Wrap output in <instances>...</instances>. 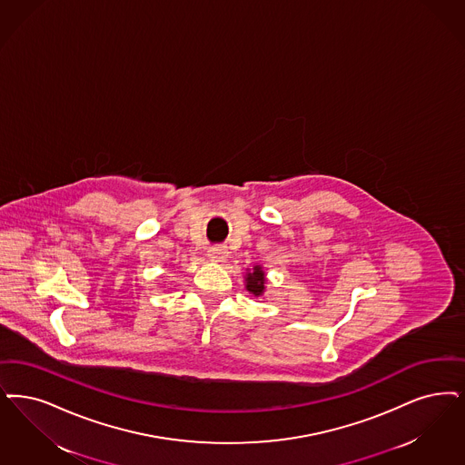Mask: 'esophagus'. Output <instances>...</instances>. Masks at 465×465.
Returning <instances> with one entry per match:
<instances>
[{
    "mask_svg": "<svg viewBox=\"0 0 465 465\" xmlns=\"http://www.w3.org/2000/svg\"><path fill=\"white\" fill-rule=\"evenodd\" d=\"M207 256H209L211 260L223 261L224 258L228 256V249H226L224 245H214V247H211V249L207 251Z\"/></svg>",
    "mask_w": 465,
    "mask_h": 465,
    "instance_id": "esophagus-1",
    "label": "esophagus"
}]
</instances>
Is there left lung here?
<instances>
[{"label": "left lung", "instance_id": "1", "mask_svg": "<svg viewBox=\"0 0 465 465\" xmlns=\"http://www.w3.org/2000/svg\"><path fill=\"white\" fill-rule=\"evenodd\" d=\"M264 283H266V279H264V272H262V268H261L260 264L254 266L252 272L245 275V289H247L252 296H256V298L262 296V292H264Z\"/></svg>", "mask_w": 465, "mask_h": 465}]
</instances>
